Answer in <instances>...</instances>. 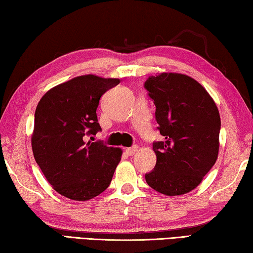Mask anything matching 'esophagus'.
Listing matches in <instances>:
<instances>
[{
    "label": "esophagus",
    "instance_id": "1",
    "mask_svg": "<svg viewBox=\"0 0 253 253\" xmlns=\"http://www.w3.org/2000/svg\"><path fill=\"white\" fill-rule=\"evenodd\" d=\"M137 149H138V147L137 146H132V147H129V148H126V154L127 155H134V154L137 152Z\"/></svg>",
    "mask_w": 253,
    "mask_h": 253
}]
</instances>
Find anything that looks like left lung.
<instances>
[{
  "label": "left lung",
  "instance_id": "obj_1",
  "mask_svg": "<svg viewBox=\"0 0 253 253\" xmlns=\"http://www.w3.org/2000/svg\"><path fill=\"white\" fill-rule=\"evenodd\" d=\"M144 87L156 107L157 129L164 137L153 143L156 165L145 179L162 194L188 193L216 162L219 110L203 85L186 75L163 72L149 77Z\"/></svg>",
  "mask_w": 253,
  "mask_h": 253
}]
</instances>
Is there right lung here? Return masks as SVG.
Returning <instances> with one entry per match:
<instances>
[{"mask_svg": "<svg viewBox=\"0 0 253 253\" xmlns=\"http://www.w3.org/2000/svg\"><path fill=\"white\" fill-rule=\"evenodd\" d=\"M119 84L116 78L79 76L51 88L34 114L33 156L53 190L75 201H88L109 186L122 149L84 142L101 130L100 97Z\"/></svg>", "mask_w": 253, "mask_h": 253, "instance_id": "1", "label": "right lung"}]
</instances>
